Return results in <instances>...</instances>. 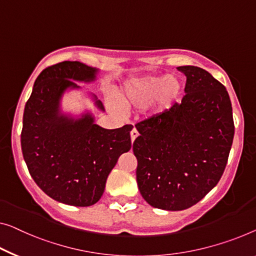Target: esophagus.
<instances>
[{"mask_svg": "<svg viewBox=\"0 0 256 256\" xmlns=\"http://www.w3.org/2000/svg\"><path fill=\"white\" fill-rule=\"evenodd\" d=\"M139 136V132L136 131V128H133L131 131V141H132V142L136 139V136Z\"/></svg>", "mask_w": 256, "mask_h": 256, "instance_id": "1", "label": "esophagus"}]
</instances>
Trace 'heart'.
Masks as SVG:
<instances>
[{"label": "heart", "instance_id": "1", "mask_svg": "<svg viewBox=\"0 0 256 256\" xmlns=\"http://www.w3.org/2000/svg\"><path fill=\"white\" fill-rule=\"evenodd\" d=\"M182 84L174 76H144L130 79L115 95L116 104L124 110L142 108L150 104L155 114L166 112L177 101Z\"/></svg>", "mask_w": 256, "mask_h": 256}]
</instances>
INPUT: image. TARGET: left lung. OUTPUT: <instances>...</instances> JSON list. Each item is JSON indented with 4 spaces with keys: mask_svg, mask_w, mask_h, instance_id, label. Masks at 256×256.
<instances>
[{
    "mask_svg": "<svg viewBox=\"0 0 256 256\" xmlns=\"http://www.w3.org/2000/svg\"><path fill=\"white\" fill-rule=\"evenodd\" d=\"M180 104L136 124L141 196L154 208L184 210L204 199L226 170L234 136L230 96L204 68L185 66Z\"/></svg>",
    "mask_w": 256,
    "mask_h": 256,
    "instance_id": "8db88e82",
    "label": "left lung"
}]
</instances>
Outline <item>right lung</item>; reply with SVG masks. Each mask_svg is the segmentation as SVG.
<instances>
[{"label":"right lung","mask_w":256,"mask_h":256,"mask_svg":"<svg viewBox=\"0 0 256 256\" xmlns=\"http://www.w3.org/2000/svg\"><path fill=\"white\" fill-rule=\"evenodd\" d=\"M96 68L77 60L46 68L26 102L22 152L36 184L62 204L88 207L101 199L117 160L131 148L132 125L106 130L86 115L79 120L58 115L60 95L74 80L90 82ZM98 108L104 109L100 101Z\"/></svg>","instance_id":"1"}]
</instances>
